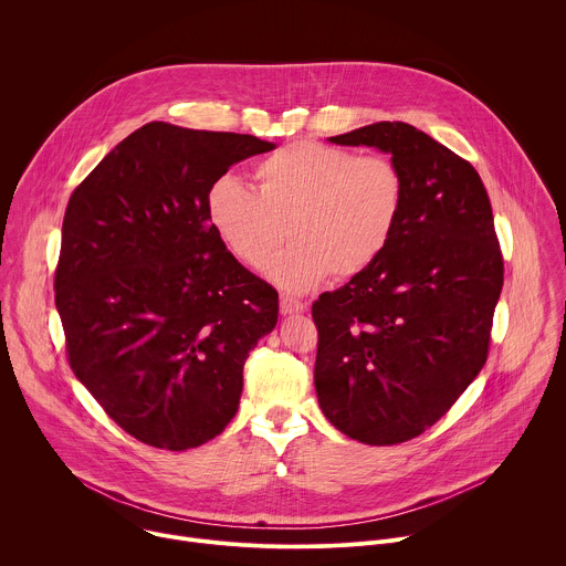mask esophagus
I'll list each match as a JSON object with an SVG mask.
<instances>
[{
  "label": "esophagus",
  "instance_id": "obj_1",
  "mask_svg": "<svg viewBox=\"0 0 566 566\" xmlns=\"http://www.w3.org/2000/svg\"><path fill=\"white\" fill-rule=\"evenodd\" d=\"M280 311L282 315H291V313H304L306 304L295 300V297H280Z\"/></svg>",
  "mask_w": 566,
  "mask_h": 566
}]
</instances>
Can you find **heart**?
Returning <instances> with one entry per match:
<instances>
[{
  "instance_id": "b5f03b06",
  "label": "heart",
  "mask_w": 566,
  "mask_h": 566,
  "mask_svg": "<svg viewBox=\"0 0 566 566\" xmlns=\"http://www.w3.org/2000/svg\"><path fill=\"white\" fill-rule=\"evenodd\" d=\"M255 179L258 192L234 177L217 179L206 197L208 221L251 269L289 237L293 247L264 269L289 293L363 275L391 244L406 208V179L394 160L311 140L266 156Z\"/></svg>"
}]
</instances>
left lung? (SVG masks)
I'll list each match as a JSON object with an SVG mask.
<instances>
[{
	"label": "left lung",
	"mask_w": 566,
	"mask_h": 566,
	"mask_svg": "<svg viewBox=\"0 0 566 566\" xmlns=\"http://www.w3.org/2000/svg\"><path fill=\"white\" fill-rule=\"evenodd\" d=\"M327 140L376 147L406 179L382 258L311 308L322 415L349 439L394 446L434 426L486 363L504 284L493 208L468 160L408 123Z\"/></svg>",
	"instance_id": "left-lung-1"
}]
</instances>
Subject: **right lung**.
I'll use <instances>...</instances> for the list:
<instances>
[{
    "label": "right lung",
    "mask_w": 566,
    "mask_h": 566,
    "mask_svg": "<svg viewBox=\"0 0 566 566\" xmlns=\"http://www.w3.org/2000/svg\"><path fill=\"white\" fill-rule=\"evenodd\" d=\"M271 149L151 120L69 199L55 271L69 363L147 446L188 450L221 434L251 349L277 325V291L226 251L206 212L230 166Z\"/></svg>",
    "instance_id": "1"
}]
</instances>
